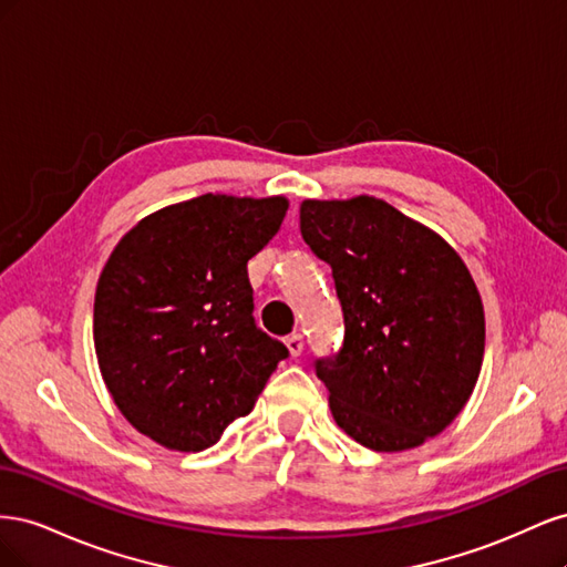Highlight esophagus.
Listing matches in <instances>:
<instances>
[{"label":"esophagus","mask_w":567,"mask_h":567,"mask_svg":"<svg viewBox=\"0 0 567 567\" xmlns=\"http://www.w3.org/2000/svg\"><path fill=\"white\" fill-rule=\"evenodd\" d=\"M286 346H288V352H290V354L300 357V352H302V348H305V340H302L300 333H290V336L286 338Z\"/></svg>","instance_id":"esophagus-1"}]
</instances>
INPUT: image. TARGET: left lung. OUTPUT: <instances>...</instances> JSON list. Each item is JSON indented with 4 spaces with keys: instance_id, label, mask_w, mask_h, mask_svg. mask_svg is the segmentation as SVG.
<instances>
[{
    "instance_id": "1",
    "label": "left lung",
    "mask_w": 567,
    "mask_h": 567,
    "mask_svg": "<svg viewBox=\"0 0 567 567\" xmlns=\"http://www.w3.org/2000/svg\"><path fill=\"white\" fill-rule=\"evenodd\" d=\"M300 231L329 262L346 319L336 354L315 359L336 423L373 452L419 447L468 402L485 312L454 248L385 200H305Z\"/></svg>"
}]
</instances>
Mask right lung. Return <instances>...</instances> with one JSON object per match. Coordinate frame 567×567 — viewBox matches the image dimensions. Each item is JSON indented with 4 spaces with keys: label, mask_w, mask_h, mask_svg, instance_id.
Instances as JSON below:
<instances>
[{
    "label": "right lung",
    "mask_w": 567,
    "mask_h": 567,
    "mask_svg": "<svg viewBox=\"0 0 567 567\" xmlns=\"http://www.w3.org/2000/svg\"><path fill=\"white\" fill-rule=\"evenodd\" d=\"M288 200L205 194L142 219L94 296V348L123 416L167 450L203 452L248 416L288 348L252 317L248 260Z\"/></svg>",
    "instance_id": "add662e5"
}]
</instances>
